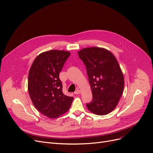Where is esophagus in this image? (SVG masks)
Here are the masks:
<instances>
[{"instance_id": "obj_1", "label": "esophagus", "mask_w": 153, "mask_h": 153, "mask_svg": "<svg viewBox=\"0 0 153 153\" xmlns=\"http://www.w3.org/2000/svg\"><path fill=\"white\" fill-rule=\"evenodd\" d=\"M79 93H81V91H80L79 89H77L76 91L74 92L75 94H79Z\"/></svg>"}]
</instances>
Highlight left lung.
Here are the masks:
<instances>
[{"label": "left lung", "mask_w": 153, "mask_h": 153, "mask_svg": "<svg viewBox=\"0 0 153 153\" xmlns=\"http://www.w3.org/2000/svg\"><path fill=\"white\" fill-rule=\"evenodd\" d=\"M85 64L93 100L88 109L105 115L117 106L124 89V77L114 55L104 48H84L77 52Z\"/></svg>", "instance_id": "left-lung-1"}]
</instances>
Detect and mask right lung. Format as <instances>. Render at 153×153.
Segmentation results:
<instances>
[{
	"mask_svg": "<svg viewBox=\"0 0 153 153\" xmlns=\"http://www.w3.org/2000/svg\"><path fill=\"white\" fill-rule=\"evenodd\" d=\"M71 53L52 50L39 54L28 74L27 90L33 105L50 118H56L69 110L73 97L62 92L59 73Z\"/></svg>",
	"mask_w": 153,
	"mask_h": 153,
	"instance_id": "right-lung-1",
	"label": "right lung"
}]
</instances>
